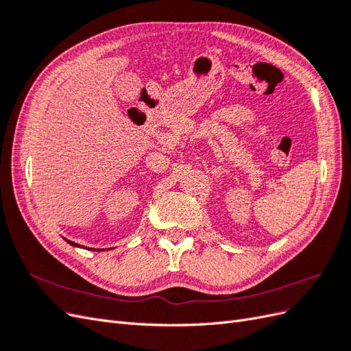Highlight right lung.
<instances>
[{
	"instance_id": "1",
	"label": "right lung",
	"mask_w": 351,
	"mask_h": 351,
	"mask_svg": "<svg viewBox=\"0 0 351 351\" xmlns=\"http://www.w3.org/2000/svg\"><path fill=\"white\" fill-rule=\"evenodd\" d=\"M64 240H67V239H64ZM67 243L69 244H71V246H76V247H82V246H79V244L77 243H74V241H70V240H67ZM90 250H93V249H90ZM99 250V249H98ZM101 250H104V249H101Z\"/></svg>"
}]
</instances>
